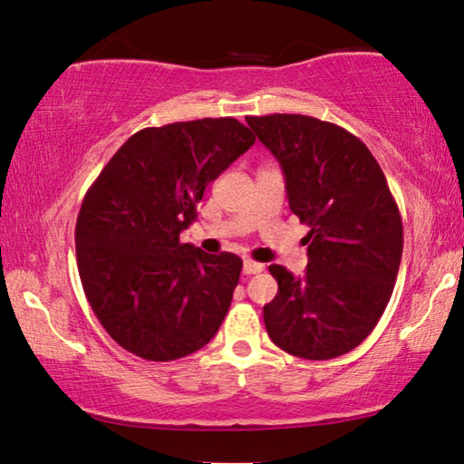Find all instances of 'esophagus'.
I'll list each match as a JSON object with an SVG mask.
<instances>
[{
    "label": "esophagus",
    "mask_w": 464,
    "mask_h": 464,
    "mask_svg": "<svg viewBox=\"0 0 464 464\" xmlns=\"http://www.w3.org/2000/svg\"><path fill=\"white\" fill-rule=\"evenodd\" d=\"M265 271V265H260V262L256 260H244V275H256V273H262Z\"/></svg>",
    "instance_id": "esophagus-1"
}]
</instances>
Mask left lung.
Segmentation results:
<instances>
[{
  "mask_svg": "<svg viewBox=\"0 0 464 464\" xmlns=\"http://www.w3.org/2000/svg\"><path fill=\"white\" fill-rule=\"evenodd\" d=\"M246 121L281 164L289 208L310 227L306 275L268 266L279 283L262 310L268 337L308 361L342 356L392 298L404 241L398 206L382 166L345 129L304 114Z\"/></svg>",
  "mask_w": 464,
  "mask_h": 464,
  "instance_id": "8db88e82",
  "label": "left lung"
}]
</instances>
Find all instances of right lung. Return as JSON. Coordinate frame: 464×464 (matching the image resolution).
I'll list each match as a JSON object with an SVG mask.
<instances>
[{
	"mask_svg": "<svg viewBox=\"0 0 464 464\" xmlns=\"http://www.w3.org/2000/svg\"><path fill=\"white\" fill-rule=\"evenodd\" d=\"M235 119L137 130L82 199L74 244L82 289L112 340L145 361L204 348L223 323L244 262L181 244L206 185L254 145Z\"/></svg>",
	"mask_w": 464,
	"mask_h": 464,
	"instance_id": "add662e5",
	"label": "right lung"
}]
</instances>
